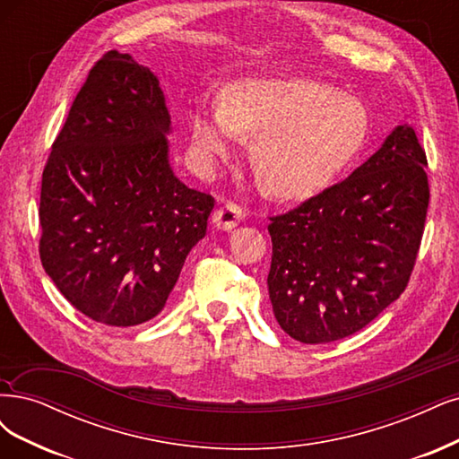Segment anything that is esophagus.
<instances>
[{"mask_svg": "<svg viewBox=\"0 0 459 459\" xmlns=\"http://www.w3.org/2000/svg\"><path fill=\"white\" fill-rule=\"evenodd\" d=\"M245 212L237 203H226L224 207H220L214 212V226L220 230H226L231 231L233 228L239 226V222L243 220Z\"/></svg>", "mask_w": 459, "mask_h": 459, "instance_id": "obj_1", "label": "esophagus"}]
</instances>
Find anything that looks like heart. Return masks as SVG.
I'll use <instances>...</instances> for the list:
<instances>
[{
    "instance_id": "b5f03b06",
    "label": "heart",
    "mask_w": 459,
    "mask_h": 459,
    "mask_svg": "<svg viewBox=\"0 0 459 459\" xmlns=\"http://www.w3.org/2000/svg\"><path fill=\"white\" fill-rule=\"evenodd\" d=\"M367 108L338 89L304 77L241 79L228 87L222 106H199L192 140L212 169L237 140H252L250 160L267 194L307 199L350 165L368 138Z\"/></svg>"
}]
</instances>
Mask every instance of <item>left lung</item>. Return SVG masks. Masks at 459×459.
Returning <instances> with one entry per match:
<instances>
[{"label":"left lung","mask_w":459,"mask_h":459,"mask_svg":"<svg viewBox=\"0 0 459 459\" xmlns=\"http://www.w3.org/2000/svg\"><path fill=\"white\" fill-rule=\"evenodd\" d=\"M425 167L414 129L399 125L343 182L270 218L267 289L290 338L351 336L404 292L429 207Z\"/></svg>","instance_id":"1"}]
</instances>
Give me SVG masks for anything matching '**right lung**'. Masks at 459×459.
Returning a JSON list of instances; mask_svg holds the SVG:
<instances>
[{
	"label": "right lung",
	"instance_id": "add662e5",
	"mask_svg": "<svg viewBox=\"0 0 459 459\" xmlns=\"http://www.w3.org/2000/svg\"><path fill=\"white\" fill-rule=\"evenodd\" d=\"M170 116L150 68L108 51L87 75L41 178L45 273L85 317L153 319L207 233L209 194L169 163Z\"/></svg>",
	"mask_w": 459,
	"mask_h": 459
}]
</instances>
